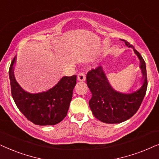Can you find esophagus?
<instances>
[{"label":"esophagus","mask_w":159,"mask_h":159,"mask_svg":"<svg viewBox=\"0 0 159 159\" xmlns=\"http://www.w3.org/2000/svg\"><path fill=\"white\" fill-rule=\"evenodd\" d=\"M77 79L78 81H84L86 80V76L83 73H80L77 76Z\"/></svg>","instance_id":"1"}]
</instances>
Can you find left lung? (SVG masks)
<instances>
[{"mask_svg":"<svg viewBox=\"0 0 159 159\" xmlns=\"http://www.w3.org/2000/svg\"><path fill=\"white\" fill-rule=\"evenodd\" d=\"M122 41L128 47L133 48L140 61L139 67L143 74V85L138 90L126 94L113 89L101 66L89 71L86 75V84L92 94L89 102L90 108L95 118L106 124H118L132 117L138 111L147 90L145 61L134 46L125 40Z\"/></svg>","mask_w":159,"mask_h":159,"instance_id":"8db88e82","label":"left lung"}]
</instances>
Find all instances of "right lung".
<instances>
[{
	"label": "right lung",
	"instance_id": "right-lung-1",
	"mask_svg": "<svg viewBox=\"0 0 159 159\" xmlns=\"http://www.w3.org/2000/svg\"><path fill=\"white\" fill-rule=\"evenodd\" d=\"M15 62L16 56L11 63L8 73L11 95L19 110L36 125H55L62 121L69 109L76 84V75L64 76L46 92L31 94L16 82L14 75Z\"/></svg>",
	"mask_w": 159,
	"mask_h": 159
}]
</instances>
